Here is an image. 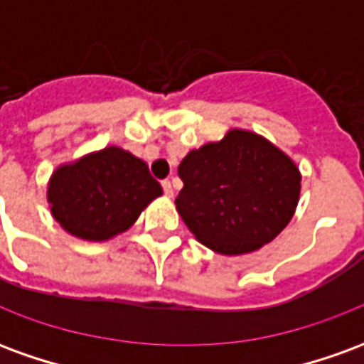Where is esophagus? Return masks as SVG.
Segmentation results:
<instances>
[{"label":"esophagus","instance_id":"esophagus-1","mask_svg":"<svg viewBox=\"0 0 364 364\" xmlns=\"http://www.w3.org/2000/svg\"><path fill=\"white\" fill-rule=\"evenodd\" d=\"M161 187H164V193H166L167 197H173V185H171V181H169V179L161 181Z\"/></svg>","mask_w":364,"mask_h":364}]
</instances>
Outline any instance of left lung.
I'll list each match as a JSON object with an SVG mask.
<instances>
[{"label":"left lung","mask_w":364,"mask_h":364,"mask_svg":"<svg viewBox=\"0 0 364 364\" xmlns=\"http://www.w3.org/2000/svg\"><path fill=\"white\" fill-rule=\"evenodd\" d=\"M177 213L198 242L222 255L259 250L294 216L302 175L296 164L252 130L191 150L179 164Z\"/></svg>","instance_id":"8db88e82"}]
</instances>
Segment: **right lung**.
Masks as SVG:
<instances>
[{"instance_id":"1","label":"right lung","mask_w":364,"mask_h":364,"mask_svg":"<svg viewBox=\"0 0 364 364\" xmlns=\"http://www.w3.org/2000/svg\"><path fill=\"white\" fill-rule=\"evenodd\" d=\"M164 193L146 161L119 146L91 151L52 173L46 200L68 234L107 242L127 232Z\"/></svg>"}]
</instances>
